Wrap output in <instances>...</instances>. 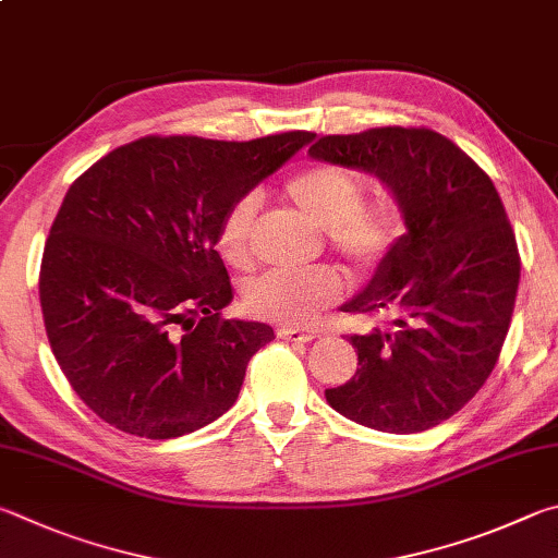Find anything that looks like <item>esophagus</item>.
<instances>
[{
    "instance_id": "1",
    "label": "esophagus",
    "mask_w": 558,
    "mask_h": 558,
    "mask_svg": "<svg viewBox=\"0 0 558 558\" xmlns=\"http://www.w3.org/2000/svg\"><path fill=\"white\" fill-rule=\"evenodd\" d=\"M277 336L284 338V340H299V343H308V340L316 338V330L299 328V326H279Z\"/></svg>"
}]
</instances>
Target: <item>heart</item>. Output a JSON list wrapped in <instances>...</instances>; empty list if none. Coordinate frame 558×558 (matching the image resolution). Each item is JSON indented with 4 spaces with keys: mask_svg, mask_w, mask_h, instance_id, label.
<instances>
[{
    "mask_svg": "<svg viewBox=\"0 0 558 558\" xmlns=\"http://www.w3.org/2000/svg\"><path fill=\"white\" fill-rule=\"evenodd\" d=\"M287 201L326 230L333 247L357 264L383 259L404 230L402 213L392 201L365 203V183L355 171L318 163L287 183ZM254 198H242L225 213L218 228V250L232 267L250 262ZM343 281L328 267L306 271H269L244 291L250 314L279 324H308L320 308L338 301Z\"/></svg>",
    "mask_w": 558,
    "mask_h": 558,
    "instance_id": "obj_1",
    "label": "heart"
}]
</instances>
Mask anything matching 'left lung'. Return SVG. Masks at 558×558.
<instances>
[{
	"label": "left lung",
	"mask_w": 558,
	"mask_h": 558,
	"mask_svg": "<svg viewBox=\"0 0 558 558\" xmlns=\"http://www.w3.org/2000/svg\"><path fill=\"white\" fill-rule=\"evenodd\" d=\"M308 156L375 175L407 225L340 306L392 326L350 336L357 373L326 402L375 432H426L461 412L500 357L520 287L505 205L471 156L424 126L320 136Z\"/></svg>",
	"instance_id": "1"
}]
</instances>
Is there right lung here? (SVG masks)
<instances>
[{
  "label": "right lung",
  "instance_id": "right-lung-1",
  "mask_svg": "<svg viewBox=\"0 0 558 558\" xmlns=\"http://www.w3.org/2000/svg\"><path fill=\"white\" fill-rule=\"evenodd\" d=\"M314 136H144L68 189L38 296L58 365L102 422L161 441L234 404L250 357L274 330L222 318L232 287L218 228Z\"/></svg>",
  "mask_w": 558,
  "mask_h": 558
}]
</instances>
